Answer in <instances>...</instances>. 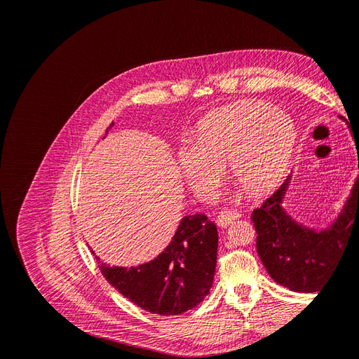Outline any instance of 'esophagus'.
Returning <instances> with one entry per match:
<instances>
[{"label": "esophagus", "instance_id": "1", "mask_svg": "<svg viewBox=\"0 0 359 359\" xmlns=\"http://www.w3.org/2000/svg\"><path fill=\"white\" fill-rule=\"evenodd\" d=\"M240 217H241L240 211H236V210H224L219 215H217V224H219L220 227H226V226H229L231 223H233L235 220L240 219Z\"/></svg>", "mask_w": 359, "mask_h": 359}]
</instances>
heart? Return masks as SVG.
<instances>
[{"instance_id":"obj_1","label":"heart","mask_w":359,"mask_h":359,"mask_svg":"<svg viewBox=\"0 0 359 359\" xmlns=\"http://www.w3.org/2000/svg\"><path fill=\"white\" fill-rule=\"evenodd\" d=\"M295 142L290 118L260 100L220 107L198 126L196 145H182L177 163L194 194L211 199L219 190L224 163L248 194H260L280 180Z\"/></svg>"}]
</instances>
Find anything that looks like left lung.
I'll list each match as a JSON object with an SVG mask.
<instances>
[{
    "label": "left lung",
    "mask_w": 359,
    "mask_h": 359,
    "mask_svg": "<svg viewBox=\"0 0 359 359\" xmlns=\"http://www.w3.org/2000/svg\"><path fill=\"white\" fill-rule=\"evenodd\" d=\"M358 169H359V151ZM287 180L252 212L257 232V253L268 274L278 285L295 292H319L325 285L352 235L359 227V177L343 214L331 229L314 232L293 222L285 212Z\"/></svg>",
    "instance_id": "8db88e82"
}]
</instances>
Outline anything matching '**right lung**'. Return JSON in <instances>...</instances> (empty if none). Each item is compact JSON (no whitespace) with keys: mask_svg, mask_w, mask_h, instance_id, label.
Listing matches in <instances>:
<instances>
[{"mask_svg":"<svg viewBox=\"0 0 359 359\" xmlns=\"http://www.w3.org/2000/svg\"><path fill=\"white\" fill-rule=\"evenodd\" d=\"M217 227L206 215H187L172 243L154 260L135 268L100 265V271L137 307L161 316H175L199 306L210 293L217 264ZM95 259L100 262L99 257Z\"/></svg>","mask_w":359,"mask_h":359,"instance_id":"add662e5","label":"right lung"}]
</instances>
